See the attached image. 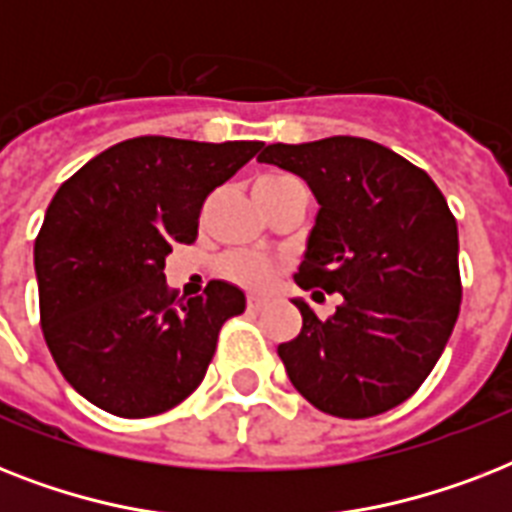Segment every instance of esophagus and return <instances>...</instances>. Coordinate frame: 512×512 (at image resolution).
Wrapping results in <instances>:
<instances>
[{"label": "esophagus", "mask_w": 512, "mask_h": 512, "mask_svg": "<svg viewBox=\"0 0 512 512\" xmlns=\"http://www.w3.org/2000/svg\"><path fill=\"white\" fill-rule=\"evenodd\" d=\"M247 305H249V311H260V308H263V305H265V297L249 295L247 297Z\"/></svg>", "instance_id": "obj_1"}]
</instances>
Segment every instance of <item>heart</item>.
<instances>
[{
    "label": "heart",
    "mask_w": 512,
    "mask_h": 512,
    "mask_svg": "<svg viewBox=\"0 0 512 512\" xmlns=\"http://www.w3.org/2000/svg\"><path fill=\"white\" fill-rule=\"evenodd\" d=\"M276 180H287V177H263L260 183H276ZM220 273L239 287L263 289L273 279V263L257 252H231L220 260Z\"/></svg>",
    "instance_id": "1"
}]
</instances>
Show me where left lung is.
<instances>
[{"instance_id":"8db88e82","label":"left lung","mask_w":512,"mask_h":512,"mask_svg":"<svg viewBox=\"0 0 512 512\" xmlns=\"http://www.w3.org/2000/svg\"><path fill=\"white\" fill-rule=\"evenodd\" d=\"M257 162L300 175L319 201L295 281L342 295L324 321L292 300L303 329L279 345L292 385L345 420L404 404L460 316V239L444 193L396 151L348 135L273 143Z\"/></svg>"}]
</instances>
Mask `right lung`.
<instances>
[{
	"instance_id": "1",
	"label": "right lung",
	"mask_w": 512,
	"mask_h": 512,
	"mask_svg": "<svg viewBox=\"0 0 512 512\" xmlns=\"http://www.w3.org/2000/svg\"><path fill=\"white\" fill-rule=\"evenodd\" d=\"M263 148L146 135L116 143L52 196L34 244L39 316L60 374L116 417H154L199 388L244 292L167 287L172 244L199 233L201 204Z\"/></svg>"
}]
</instances>
